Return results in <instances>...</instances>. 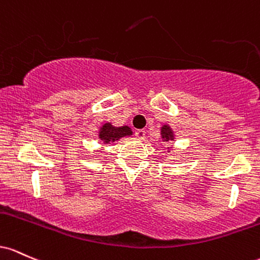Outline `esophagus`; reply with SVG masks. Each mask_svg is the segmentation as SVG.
Segmentation results:
<instances>
[{"label": "esophagus", "mask_w": 260, "mask_h": 260, "mask_svg": "<svg viewBox=\"0 0 260 260\" xmlns=\"http://www.w3.org/2000/svg\"><path fill=\"white\" fill-rule=\"evenodd\" d=\"M135 136L138 139H141V140H144L145 139V136H146V131L144 130V129H139V130H136L135 131Z\"/></svg>", "instance_id": "esophagus-1"}]
</instances>
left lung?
Masks as SVG:
<instances>
[{
	"label": "left lung",
	"mask_w": 260,
	"mask_h": 260,
	"mask_svg": "<svg viewBox=\"0 0 260 260\" xmlns=\"http://www.w3.org/2000/svg\"><path fill=\"white\" fill-rule=\"evenodd\" d=\"M161 135H162L163 141H171V140L174 139L173 131H172V129L168 126V125H163L161 129Z\"/></svg>",
	"instance_id": "1"
}]
</instances>
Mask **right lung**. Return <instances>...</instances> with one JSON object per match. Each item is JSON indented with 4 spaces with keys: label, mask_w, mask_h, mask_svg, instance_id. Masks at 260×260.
I'll use <instances>...</instances> for the list:
<instances>
[{
    "label": "right lung",
    "mask_w": 260,
    "mask_h": 260,
    "mask_svg": "<svg viewBox=\"0 0 260 260\" xmlns=\"http://www.w3.org/2000/svg\"><path fill=\"white\" fill-rule=\"evenodd\" d=\"M131 134H133V131L129 126L115 127L110 122H107L99 130V139L104 144H110V142H114L116 140L124 138V136H129Z\"/></svg>",
    "instance_id": "obj_1"
}]
</instances>
